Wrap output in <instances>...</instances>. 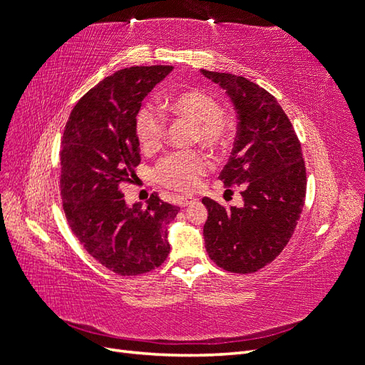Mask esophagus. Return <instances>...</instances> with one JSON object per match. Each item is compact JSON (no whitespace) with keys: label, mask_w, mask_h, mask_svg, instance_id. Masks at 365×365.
Segmentation results:
<instances>
[{"label":"esophagus","mask_w":365,"mask_h":365,"mask_svg":"<svg viewBox=\"0 0 365 365\" xmlns=\"http://www.w3.org/2000/svg\"><path fill=\"white\" fill-rule=\"evenodd\" d=\"M195 201H196L195 196H180V197H178V205H180L181 208H184V207H189V205L193 204Z\"/></svg>","instance_id":"esophagus-1"}]
</instances>
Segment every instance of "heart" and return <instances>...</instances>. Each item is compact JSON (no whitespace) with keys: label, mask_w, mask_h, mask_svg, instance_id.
<instances>
[{"label":"heart","mask_w":365,"mask_h":365,"mask_svg":"<svg viewBox=\"0 0 365 365\" xmlns=\"http://www.w3.org/2000/svg\"><path fill=\"white\" fill-rule=\"evenodd\" d=\"M164 108L173 115L193 121V138L210 149L225 146L231 137L230 120L220 113L217 102L205 91L185 90L170 94L164 98ZM135 134L140 146L148 152L157 150L161 146L165 135V117L158 108L143 105L138 109ZM208 165V160L201 152H172L157 164L155 176L169 189L190 192L200 184Z\"/></svg>","instance_id":"obj_1"}]
</instances>
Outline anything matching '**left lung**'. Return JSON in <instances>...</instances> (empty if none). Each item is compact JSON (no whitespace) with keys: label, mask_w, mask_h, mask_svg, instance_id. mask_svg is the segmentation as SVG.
Masks as SVG:
<instances>
[{"label":"left lung","mask_w":365,"mask_h":365,"mask_svg":"<svg viewBox=\"0 0 365 365\" xmlns=\"http://www.w3.org/2000/svg\"><path fill=\"white\" fill-rule=\"evenodd\" d=\"M231 98L237 135L219 178L240 185L244 205L204 197L208 217L205 250L219 268L251 274L267 267L288 245L306 196L302 145L277 98L245 77L201 70Z\"/></svg>","instance_id":"left-lung-1"}]
</instances>
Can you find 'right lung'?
I'll return each instance as SVG.
<instances>
[{"instance_id":"obj_1","label":"right lung","mask_w":365,"mask_h":365,"mask_svg":"<svg viewBox=\"0 0 365 365\" xmlns=\"http://www.w3.org/2000/svg\"><path fill=\"white\" fill-rule=\"evenodd\" d=\"M170 65L130 67L105 77L76 103L61 143V196L81 245L118 275H138L168 259V224L180 208L152 195L128 205L118 185L140 164L135 115Z\"/></svg>"}]
</instances>
